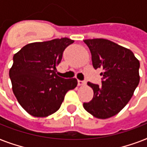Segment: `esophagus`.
<instances>
[{
    "label": "esophagus",
    "instance_id": "esophagus-1",
    "mask_svg": "<svg viewBox=\"0 0 147 147\" xmlns=\"http://www.w3.org/2000/svg\"><path fill=\"white\" fill-rule=\"evenodd\" d=\"M85 84V82H83V81L78 80V86H82V85H84Z\"/></svg>",
    "mask_w": 147,
    "mask_h": 147
}]
</instances>
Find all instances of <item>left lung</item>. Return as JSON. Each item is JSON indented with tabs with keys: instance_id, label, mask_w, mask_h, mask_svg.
<instances>
[{
	"instance_id": "1",
	"label": "left lung",
	"mask_w": 147,
	"mask_h": 147,
	"mask_svg": "<svg viewBox=\"0 0 147 147\" xmlns=\"http://www.w3.org/2000/svg\"><path fill=\"white\" fill-rule=\"evenodd\" d=\"M93 66L102 69V85L88 82L94 97L83 107L92 116L107 119L116 115L132 98L140 82V62L131 50L105 39L85 40Z\"/></svg>"
}]
</instances>
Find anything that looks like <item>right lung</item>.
Instances as JSON below:
<instances>
[{"instance_id": "obj_1", "label": "right lung", "mask_w": 147, "mask_h": 147, "mask_svg": "<svg viewBox=\"0 0 147 147\" xmlns=\"http://www.w3.org/2000/svg\"><path fill=\"white\" fill-rule=\"evenodd\" d=\"M73 42L65 37L32 42L13 55L9 71L13 92L32 116L45 117L56 112L67 92L77 86L76 78L64 79L55 73L63 51Z\"/></svg>"}]
</instances>
